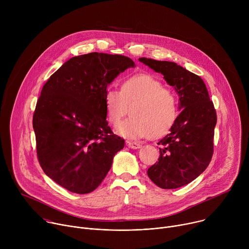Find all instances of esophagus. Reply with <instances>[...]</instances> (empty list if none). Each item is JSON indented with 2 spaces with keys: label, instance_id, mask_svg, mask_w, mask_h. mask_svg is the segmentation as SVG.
I'll use <instances>...</instances> for the list:
<instances>
[{
  "label": "esophagus",
  "instance_id": "1",
  "mask_svg": "<svg viewBox=\"0 0 249 249\" xmlns=\"http://www.w3.org/2000/svg\"><path fill=\"white\" fill-rule=\"evenodd\" d=\"M126 146L131 148V149H139L141 145L139 143H136V142H131V141H126Z\"/></svg>",
  "mask_w": 249,
  "mask_h": 249
}]
</instances>
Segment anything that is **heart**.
<instances>
[{"instance_id": "heart-1", "label": "heart", "mask_w": 249, "mask_h": 249, "mask_svg": "<svg viewBox=\"0 0 249 249\" xmlns=\"http://www.w3.org/2000/svg\"><path fill=\"white\" fill-rule=\"evenodd\" d=\"M104 106L108 122L117 126L131 111L117 131L130 139L165 134L178 115L175 93L153 75L139 73L127 76L121 89L108 88L104 94Z\"/></svg>"}]
</instances>
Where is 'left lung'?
I'll use <instances>...</instances> for the list:
<instances>
[{"instance_id":"8db88e82","label":"left lung","mask_w":249,"mask_h":249,"mask_svg":"<svg viewBox=\"0 0 249 249\" xmlns=\"http://www.w3.org/2000/svg\"><path fill=\"white\" fill-rule=\"evenodd\" d=\"M179 95L181 110L170 132L158 145L159 160L147 173L160 188L174 189L193 181L209 165L214 153L217 113L203 80L173 62L140 58Z\"/></svg>"}]
</instances>
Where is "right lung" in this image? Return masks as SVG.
<instances>
[{"mask_svg": "<svg viewBox=\"0 0 249 249\" xmlns=\"http://www.w3.org/2000/svg\"><path fill=\"white\" fill-rule=\"evenodd\" d=\"M135 63L92 52L71 58L42 88L32 119L37 159L52 180L87 194L102 182L124 140L106 121L107 86Z\"/></svg>", "mask_w": 249, "mask_h": 249, "instance_id": "add662e5", "label": "right lung"}]
</instances>
